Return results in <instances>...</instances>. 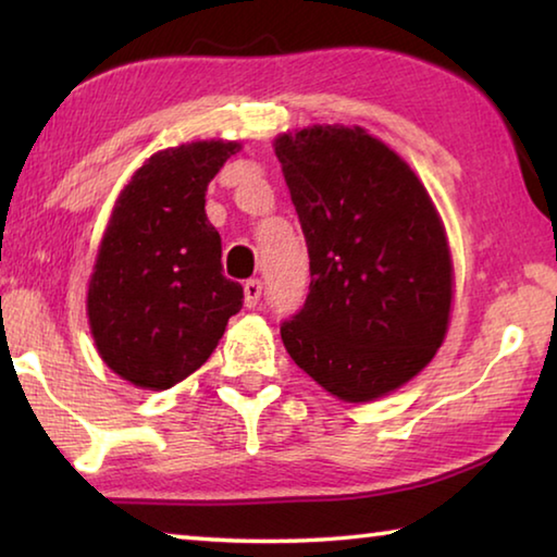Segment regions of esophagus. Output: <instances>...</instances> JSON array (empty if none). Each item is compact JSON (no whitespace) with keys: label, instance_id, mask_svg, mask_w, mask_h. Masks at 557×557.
Returning a JSON list of instances; mask_svg holds the SVG:
<instances>
[{"label":"esophagus","instance_id":"34e87169","mask_svg":"<svg viewBox=\"0 0 557 557\" xmlns=\"http://www.w3.org/2000/svg\"><path fill=\"white\" fill-rule=\"evenodd\" d=\"M243 295H245V307H256L262 295V282L260 280H248L243 285Z\"/></svg>","mask_w":557,"mask_h":557}]
</instances>
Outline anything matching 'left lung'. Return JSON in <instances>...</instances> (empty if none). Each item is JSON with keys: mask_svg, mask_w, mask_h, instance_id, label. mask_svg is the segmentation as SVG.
Returning a JSON list of instances; mask_svg holds the SVG:
<instances>
[{"mask_svg": "<svg viewBox=\"0 0 557 557\" xmlns=\"http://www.w3.org/2000/svg\"><path fill=\"white\" fill-rule=\"evenodd\" d=\"M272 147L312 272L282 344L338 400L383 398L447 336L455 268L445 223L410 164L363 127L312 125Z\"/></svg>", "mask_w": 557, "mask_h": 557, "instance_id": "left-lung-1", "label": "left lung"}]
</instances>
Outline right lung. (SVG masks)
I'll return each mask as SVG.
<instances>
[{"label":"right lung","instance_id":"add662e5","mask_svg":"<svg viewBox=\"0 0 557 557\" xmlns=\"http://www.w3.org/2000/svg\"><path fill=\"white\" fill-rule=\"evenodd\" d=\"M240 143L162 149L122 188L88 280V324L102 361L143 391H166L209 361L243 287L223 275L206 188Z\"/></svg>","mask_w":557,"mask_h":557}]
</instances>
